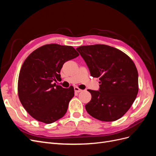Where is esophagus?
I'll use <instances>...</instances> for the list:
<instances>
[{
    "label": "esophagus",
    "mask_w": 156,
    "mask_h": 156,
    "mask_svg": "<svg viewBox=\"0 0 156 156\" xmlns=\"http://www.w3.org/2000/svg\"><path fill=\"white\" fill-rule=\"evenodd\" d=\"M74 90H75V92H81V91H82V90L81 89H80L79 88H78L77 87H74Z\"/></svg>",
    "instance_id": "obj_1"
}]
</instances>
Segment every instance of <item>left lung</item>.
I'll return each mask as SVG.
<instances>
[{
    "mask_svg": "<svg viewBox=\"0 0 156 156\" xmlns=\"http://www.w3.org/2000/svg\"><path fill=\"white\" fill-rule=\"evenodd\" d=\"M77 51L85 61L91 76L100 77L99 90H89L91 100L85 105L90 115L115 121L129 109L139 90L134 62L119 49L106 45H83Z\"/></svg>",
    "mask_w": 156,
    "mask_h": 156,
    "instance_id": "1",
    "label": "left lung"
}]
</instances>
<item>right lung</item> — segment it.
<instances>
[{"mask_svg":"<svg viewBox=\"0 0 156 156\" xmlns=\"http://www.w3.org/2000/svg\"><path fill=\"white\" fill-rule=\"evenodd\" d=\"M79 55L72 46L52 44L37 48L23 62L18 79V95L25 109L34 119L51 124L63 117L74 96L73 87L56 85L68 60Z\"/></svg>","mask_w":156,"mask_h":156,"instance_id":"obj_1","label":"right lung"}]
</instances>
